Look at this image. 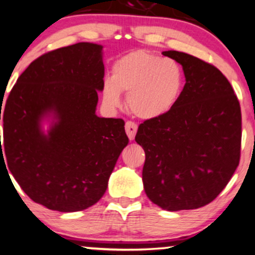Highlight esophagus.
<instances>
[{
	"label": "esophagus",
	"mask_w": 255,
	"mask_h": 255,
	"mask_svg": "<svg viewBox=\"0 0 255 255\" xmlns=\"http://www.w3.org/2000/svg\"><path fill=\"white\" fill-rule=\"evenodd\" d=\"M125 129L126 133L128 135V137H129V140H134L135 134H136L137 131V125L133 121H127L125 125Z\"/></svg>",
	"instance_id": "esophagus-1"
}]
</instances>
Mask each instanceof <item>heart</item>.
<instances>
[{
	"label": "heart",
	"mask_w": 255,
	"mask_h": 255,
	"mask_svg": "<svg viewBox=\"0 0 255 255\" xmlns=\"http://www.w3.org/2000/svg\"><path fill=\"white\" fill-rule=\"evenodd\" d=\"M185 87V74L173 59L137 50L114 63L112 79L102 85V99L109 108L121 105V93L127 94V107L143 120L159 119L175 107Z\"/></svg>",
	"instance_id": "obj_1"
}]
</instances>
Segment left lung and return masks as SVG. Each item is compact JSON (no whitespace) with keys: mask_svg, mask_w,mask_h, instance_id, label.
Returning a JSON list of instances; mask_svg holds the SVG:
<instances>
[{"mask_svg":"<svg viewBox=\"0 0 255 255\" xmlns=\"http://www.w3.org/2000/svg\"><path fill=\"white\" fill-rule=\"evenodd\" d=\"M162 54L181 64L186 83L172 111L138 126L143 188L162 209H195L213 201L239 166L240 104L213 64L181 51Z\"/></svg>","mask_w":255,"mask_h":255,"instance_id":"obj_1","label":"left lung"}]
</instances>
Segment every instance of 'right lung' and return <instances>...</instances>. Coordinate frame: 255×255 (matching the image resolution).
Wrapping results in <instances>:
<instances>
[{
	"instance_id": "obj_1",
	"label": "right lung",
	"mask_w": 255,
	"mask_h": 255,
	"mask_svg": "<svg viewBox=\"0 0 255 255\" xmlns=\"http://www.w3.org/2000/svg\"><path fill=\"white\" fill-rule=\"evenodd\" d=\"M101 50L80 42L48 51L21 74L5 102L2 161L29 198L53 211L96 204L128 144L122 119L95 114L105 76ZM48 112L58 121L46 135L39 122Z\"/></svg>"
}]
</instances>
